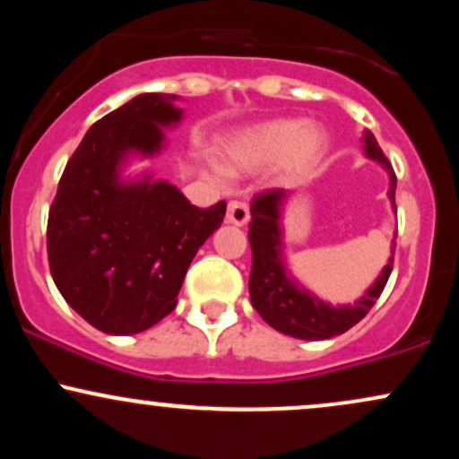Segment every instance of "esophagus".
Returning <instances> with one entry per match:
<instances>
[{"mask_svg":"<svg viewBox=\"0 0 459 459\" xmlns=\"http://www.w3.org/2000/svg\"><path fill=\"white\" fill-rule=\"evenodd\" d=\"M250 220V212H247V204L239 203V200H230L229 209H226V222L235 226H246Z\"/></svg>","mask_w":459,"mask_h":459,"instance_id":"esophagus-1","label":"esophagus"}]
</instances>
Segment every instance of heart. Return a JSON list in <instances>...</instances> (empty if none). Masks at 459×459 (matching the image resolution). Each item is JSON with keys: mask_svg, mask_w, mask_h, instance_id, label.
Here are the masks:
<instances>
[{"mask_svg": "<svg viewBox=\"0 0 459 459\" xmlns=\"http://www.w3.org/2000/svg\"><path fill=\"white\" fill-rule=\"evenodd\" d=\"M328 152V134L319 125L302 118L263 120L237 131L222 146V166H213V177L224 181L226 173L250 175L270 168L278 186H296L307 178Z\"/></svg>", "mask_w": 459, "mask_h": 459, "instance_id": "1", "label": "heart"}]
</instances>
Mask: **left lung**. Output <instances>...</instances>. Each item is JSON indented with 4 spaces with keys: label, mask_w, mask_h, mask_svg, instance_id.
I'll return each instance as SVG.
<instances>
[{
    "label": "left lung",
    "mask_w": 459,
    "mask_h": 459,
    "mask_svg": "<svg viewBox=\"0 0 459 459\" xmlns=\"http://www.w3.org/2000/svg\"><path fill=\"white\" fill-rule=\"evenodd\" d=\"M362 152L367 160L380 163L388 175V200L394 215V189H397V177H394L391 161L386 160L376 135L365 131L362 135ZM293 198V192L287 189H270L252 200L250 204V230L247 239L252 247V272H250V299L252 307L261 315L273 330L302 341H324L332 336L343 334L356 325L371 310L377 298L386 287L388 276L393 272L394 255V230L391 241V256L382 267L380 276L373 281L371 287L356 299L354 304L324 302L308 291L302 282L293 276L287 265L284 255V207Z\"/></svg>",
    "instance_id": "1"
}]
</instances>
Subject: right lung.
<instances>
[{
	"mask_svg": "<svg viewBox=\"0 0 459 459\" xmlns=\"http://www.w3.org/2000/svg\"><path fill=\"white\" fill-rule=\"evenodd\" d=\"M177 94L144 92L94 123L68 160L47 224L54 282L68 307L105 334L152 328L172 308L198 247L222 224L226 203L194 207L134 160L166 149L181 125Z\"/></svg>",
	"mask_w": 459,
	"mask_h": 459,
	"instance_id": "add662e5",
	"label": "right lung"
}]
</instances>
